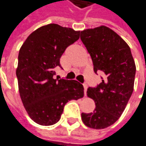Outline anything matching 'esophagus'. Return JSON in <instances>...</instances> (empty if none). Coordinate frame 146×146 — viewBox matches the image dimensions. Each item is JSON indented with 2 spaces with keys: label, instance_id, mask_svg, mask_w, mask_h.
Segmentation results:
<instances>
[{
  "label": "esophagus",
  "instance_id": "34e87169",
  "mask_svg": "<svg viewBox=\"0 0 146 146\" xmlns=\"http://www.w3.org/2000/svg\"><path fill=\"white\" fill-rule=\"evenodd\" d=\"M83 86H84V94H86V90H87V88H88V85L86 84H83Z\"/></svg>",
  "mask_w": 146,
  "mask_h": 146
}]
</instances>
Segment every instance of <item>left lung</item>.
<instances>
[{"label": "left lung", "mask_w": 146, "mask_h": 146, "mask_svg": "<svg viewBox=\"0 0 146 146\" xmlns=\"http://www.w3.org/2000/svg\"><path fill=\"white\" fill-rule=\"evenodd\" d=\"M80 39L91 56L94 72H103L102 82L87 90L94 100V111L82 113L81 119L88 127L104 129L118 120L132 94L135 62L127 43L106 26L81 31Z\"/></svg>", "instance_id": "left-lung-1"}]
</instances>
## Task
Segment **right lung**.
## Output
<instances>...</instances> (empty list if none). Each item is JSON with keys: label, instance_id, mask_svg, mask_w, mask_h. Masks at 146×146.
Segmentation results:
<instances>
[{"label": "right lung", "instance_id": "1", "mask_svg": "<svg viewBox=\"0 0 146 146\" xmlns=\"http://www.w3.org/2000/svg\"><path fill=\"white\" fill-rule=\"evenodd\" d=\"M79 38L80 31L50 24L33 31L19 49V95L30 118L39 125L56 123L68 101L84 96V87L76 80L54 79L62 55Z\"/></svg>", "mask_w": 146, "mask_h": 146}]
</instances>
